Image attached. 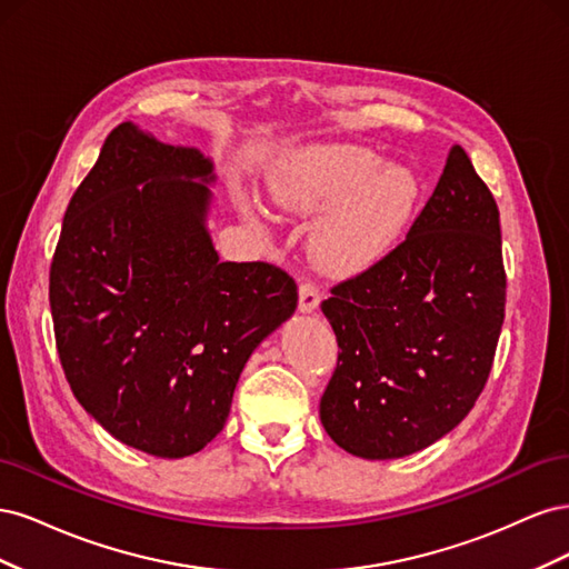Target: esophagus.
<instances>
[{
	"instance_id": "1",
	"label": "esophagus",
	"mask_w": 569,
	"mask_h": 569,
	"mask_svg": "<svg viewBox=\"0 0 569 569\" xmlns=\"http://www.w3.org/2000/svg\"><path fill=\"white\" fill-rule=\"evenodd\" d=\"M320 303V291L313 282H301L299 287V311L301 313H313Z\"/></svg>"
}]
</instances>
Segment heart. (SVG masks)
Wrapping results in <instances>:
<instances>
[{
  "label": "heart",
  "instance_id": "1",
  "mask_svg": "<svg viewBox=\"0 0 569 569\" xmlns=\"http://www.w3.org/2000/svg\"><path fill=\"white\" fill-rule=\"evenodd\" d=\"M272 203L284 213H327L311 237L316 263L332 274L375 266L399 244L422 184L416 170L385 163L366 147L299 149L268 178Z\"/></svg>",
  "mask_w": 569,
  "mask_h": 569
}]
</instances>
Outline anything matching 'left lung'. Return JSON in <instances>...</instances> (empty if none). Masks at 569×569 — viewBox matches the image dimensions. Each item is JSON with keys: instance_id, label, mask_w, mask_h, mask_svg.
<instances>
[{"instance_id": "1", "label": "left lung", "mask_w": 569, "mask_h": 569, "mask_svg": "<svg viewBox=\"0 0 569 569\" xmlns=\"http://www.w3.org/2000/svg\"><path fill=\"white\" fill-rule=\"evenodd\" d=\"M339 343L320 422L366 460L418 453L472 410L506 316L501 220L462 147L393 251L322 301Z\"/></svg>"}]
</instances>
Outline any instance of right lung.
I'll return each mask as SVG.
<instances>
[{
    "label": "right lung",
    "instance_id": "obj_1",
    "mask_svg": "<svg viewBox=\"0 0 569 569\" xmlns=\"http://www.w3.org/2000/svg\"><path fill=\"white\" fill-rule=\"evenodd\" d=\"M213 161L120 123L68 203L49 270L66 380L111 437L157 458L226 427L249 356L297 311L270 263H220Z\"/></svg>",
    "mask_w": 569,
    "mask_h": 569
}]
</instances>
